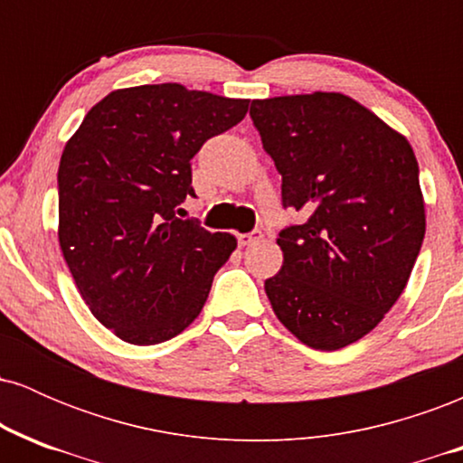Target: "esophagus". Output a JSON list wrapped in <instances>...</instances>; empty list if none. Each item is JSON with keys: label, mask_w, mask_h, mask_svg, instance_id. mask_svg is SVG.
Segmentation results:
<instances>
[{"label": "esophagus", "mask_w": 463, "mask_h": 463, "mask_svg": "<svg viewBox=\"0 0 463 463\" xmlns=\"http://www.w3.org/2000/svg\"><path fill=\"white\" fill-rule=\"evenodd\" d=\"M263 237V232L261 231H252V232H241V235H237V239H239V243H241V246H250V243H254V241H259V239Z\"/></svg>", "instance_id": "34e87169"}]
</instances>
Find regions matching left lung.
Listing matches in <instances>:
<instances>
[{
  "label": "left lung",
  "instance_id": "obj_1",
  "mask_svg": "<svg viewBox=\"0 0 463 463\" xmlns=\"http://www.w3.org/2000/svg\"><path fill=\"white\" fill-rule=\"evenodd\" d=\"M283 176V268L265 280L272 309L307 346L337 350L376 326L405 289L424 239L411 146L342 93L283 95L250 106Z\"/></svg>",
  "mask_w": 463,
  "mask_h": 463
}]
</instances>
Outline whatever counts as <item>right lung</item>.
Masks as SVG:
<instances>
[{"mask_svg":"<svg viewBox=\"0 0 463 463\" xmlns=\"http://www.w3.org/2000/svg\"><path fill=\"white\" fill-rule=\"evenodd\" d=\"M250 99L183 84L109 93L82 119L58 167V241L89 309L137 346L183 333L237 239L180 220L195 198L191 158L237 126Z\"/></svg>","mask_w":463,"mask_h":463,"instance_id":"add662e5","label":"right lung"}]
</instances>
